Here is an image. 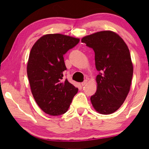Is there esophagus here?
Segmentation results:
<instances>
[{
	"label": "esophagus",
	"mask_w": 149,
	"mask_h": 149,
	"mask_svg": "<svg viewBox=\"0 0 149 149\" xmlns=\"http://www.w3.org/2000/svg\"><path fill=\"white\" fill-rule=\"evenodd\" d=\"M87 84V80L85 79L84 81L81 83V85H82V86H84V85H85Z\"/></svg>",
	"instance_id": "1"
}]
</instances>
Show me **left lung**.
I'll list each match as a JSON object with an SVG mask.
<instances>
[{
    "mask_svg": "<svg viewBox=\"0 0 149 149\" xmlns=\"http://www.w3.org/2000/svg\"><path fill=\"white\" fill-rule=\"evenodd\" d=\"M95 52L97 89L91 101L100 114H110L122 105L129 93L133 64L123 40L111 31H99L81 39Z\"/></svg>",
    "mask_w": 149,
    "mask_h": 149,
    "instance_id": "1",
    "label": "left lung"
}]
</instances>
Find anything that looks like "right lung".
I'll use <instances>...</instances> for the list:
<instances>
[{
	"label": "right lung",
	"mask_w": 149,
	"mask_h": 149,
	"mask_svg": "<svg viewBox=\"0 0 149 149\" xmlns=\"http://www.w3.org/2000/svg\"><path fill=\"white\" fill-rule=\"evenodd\" d=\"M79 39L62 34L43 35L30 52L27 66L32 95L46 114L59 116L67 112L78 89L64 79V54Z\"/></svg>",
	"instance_id": "add662e5"
}]
</instances>
